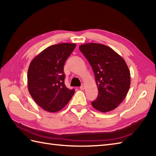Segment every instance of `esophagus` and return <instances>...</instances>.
<instances>
[{"mask_svg": "<svg viewBox=\"0 0 156 156\" xmlns=\"http://www.w3.org/2000/svg\"><path fill=\"white\" fill-rule=\"evenodd\" d=\"M80 89L81 90H84L85 89V85H82L81 87H80Z\"/></svg>", "mask_w": 156, "mask_h": 156, "instance_id": "esophagus-1", "label": "esophagus"}]
</instances>
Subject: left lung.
<instances>
[{
    "instance_id": "obj_1",
    "label": "left lung",
    "mask_w": 156,
    "mask_h": 156,
    "mask_svg": "<svg viewBox=\"0 0 156 156\" xmlns=\"http://www.w3.org/2000/svg\"><path fill=\"white\" fill-rule=\"evenodd\" d=\"M79 50L94 72L98 96L91 102L92 106L102 113L115 109L126 98L130 87V71L126 62L112 48L103 44H83Z\"/></svg>"
}]
</instances>
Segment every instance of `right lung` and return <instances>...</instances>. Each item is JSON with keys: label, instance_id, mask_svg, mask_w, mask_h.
<instances>
[{"label": "right lung", "instance_id": "1", "mask_svg": "<svg viewBox=\"0 0 156 156\" xmlns=\"http://www.w3.org/2000/svg\"><path fill=\"white\" fill-rule=\"evenodd\" d=\"M76 47L63 43L46 48L31 61L27 73L29 93L38 105L48 112L61 110L74 95L65 85L63 67Z\"/></svg>", "mask_w": 156, "mask_h": 156}]
</instances>
